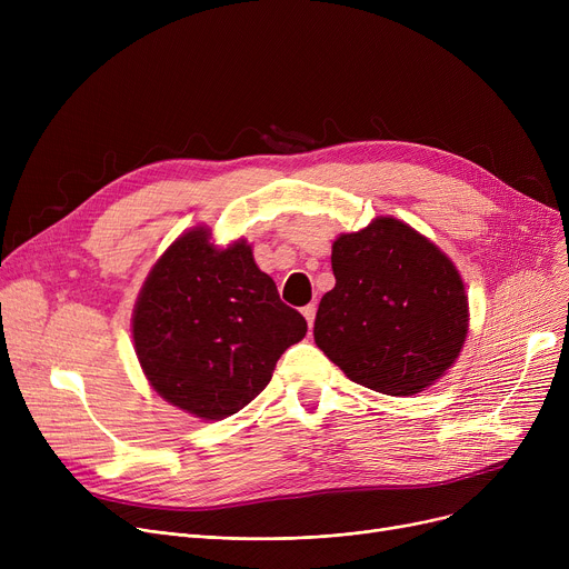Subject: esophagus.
<instances>
[{
	"mask_svg": "<svg viewBox=\"0 0 569 569\" xmlns=\"http://www.w3.org/2000/svg\"><path fill=\"white\" fill-rule=\"evenodd\" d=\"M302 313H305V318H307L309 327H313V320H316V305H313V302H311V305H307V307L302 309Z\"/></svg>",
	"mask_w": 569,
	"mask_h": 569,
	"instance_id": "esophagus-1",
	"label": "esophagus"
}]
</instances>
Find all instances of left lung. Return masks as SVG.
Instances as JSON below:
<instances>
[{
  "mask_svg": "<svg viewBox=\"0 0 569 569\" xmlns=\"http://www.w3.org/2000/svg\"><path fill=\"white\" fill-rule=\"evenodd\" d=\"M332 272L313 339L352 382L412 397L455 365L468 335V295L431 239L378 217L335 239Z\"/></svg>",
  "mask_w": 569,
  "mask_h": 569,
  "instance_id": "1",
  "label": "left lung"
}]
</instances>
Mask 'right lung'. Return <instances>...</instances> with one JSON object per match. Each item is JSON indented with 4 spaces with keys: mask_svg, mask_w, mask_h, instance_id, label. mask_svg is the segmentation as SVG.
Here are the masks:
<instances>
[{
    "mask_svg": "<svg viewBox=\"0 0 569 569\" xmlns=\"http://www.w3.org/2000/svg\"><path fill=\"white\" fill-rule=\"evenodd\" d=\"M131 327L149 385L200 420L251 403L307 335L305 316L281 302L244 239L219 249L207 228L177 237L157 260Z\"/></svg>",
    "mask_w": 569,
    "mask_h": 569,
    "instance_id": "1",
    "label": "right lung"
}]
</instances>
